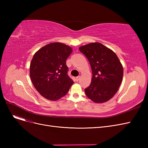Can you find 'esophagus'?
<instances>
[{
  "mask_svg": "<svg viewBox=\"0 0 148 148\" xmlns=\"http://www.w3.org/2000/svg\"><path fill=\"white\" fill-rule=\"evenodd\" d=\"M79 78H80V77H77V78H75V81H76V82H78Z\"/></svg>",
  "mask_w": 148,
  "mask_h": 148,
  "instance_id": "obj_1",
  "label": "esophagus"
}]
</instances>
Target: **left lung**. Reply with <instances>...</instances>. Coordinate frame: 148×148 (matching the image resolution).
<instances>
[{
  "label": "left lung",
  "mask_w": 148,
  "mask_h": 148,
  "mask_svg": "<svg viewBox=\"0 0 148 148\" xmlns=\"http://www.w3.org/2000/svg\"><path fill=\"white\" fill-rule=\"evenodd\" d=\"M90 64L92 78L84 89L88 98L96 103L110 99L122 83L123 69L115 53L99 42H93L79 48Z\"/></svg>",
  "instance_id": "obj_1"
}]
</instances>
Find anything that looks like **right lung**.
Instances as JSON below:
<instances>
[{
  "label": "right lung",
  "mask_w": 148,
  "mask_h": 148,
  "mask_svg": "<svg viewBox=\"0 0 148 148\" xmlns=\"http://www.w3.org/2000/svg\"><path fill=\"white\" fill-rule=\"evenodd\" d=\"M71 52V48L65 44L53 42L42 47L34 55L30 64V78L36 89L47 99H60L73 84L66 65Z\"/></svg>",
  "instance_id": "right-lung-1"
}]
</instances>
